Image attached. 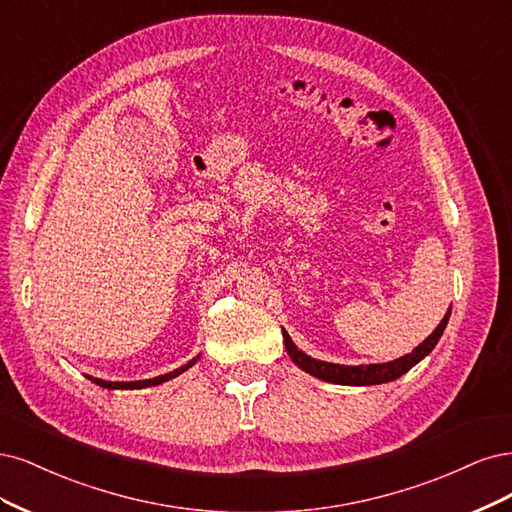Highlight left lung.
I'll return each mask as SVG.
<instances>
[{"label": "left lung", "mask_w": 512, "mask_h": 512, "mask_svg": "<svg viewBox=\"0 0 512 512\" xmlns=\"http://www.w3.org/2000/svg\"><path fill=\"white\" fill-rule=\"evenodd\" d=\"M451 317V308L444 319L438 323V327L434 332L427 336L415 351L400 357L387 361V364H370V366H340V364H329V361H321V359H312L310 355L302 353L298 346L293 344V340L289 338V334L283 329V338H285V349L291 357V361L295 366H300L304 372L321 378V381L327 383H336V385H381V383H389L400 378L402 374H406L412 366H417L419 361L430 355L434 346L438 344L444 327H447Z\"/></svg>", "instance_id": "8db88e82"}]
</instances>
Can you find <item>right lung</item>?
Returning <instances> with one entry per match:
<instances>
[{
  "mask_svg": "<svg viewBox=\"0 0 512 512\" xmlns=\"http://www.w3.org/2000/svg\"><path fill=\"white\" fill-rule=\"evenodd\" d=\"M200 359V355L197 357H193L191 361H187L185 366H180V368H176V370H172V372H168V374H161V376H155V378H146V381H129V383H112V381H102V378H93V376H87L89 381H93L95 385H100V387H104V389H144V387H155V385H161V383H166V381H170V378H174V376H178V374H183L185 370H189L195 361Z\"/></svg>",
  "mask_w": 512,
  "mask_h": 512,
  "instance_id": "1",
  "label": "right lung"
}]
</instances>
